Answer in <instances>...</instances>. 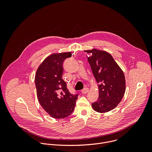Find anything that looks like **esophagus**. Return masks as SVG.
Here are the masks:
<instances>
[{"label":"esophagus","instance_id":"obj_1","mask_svg":"<svg viewBox=\"0 0 152 152\" xmlns=\"http://www.w3.org/2000/svg\"><path fill=\"white\" fill-rule=\"evenodd\" d=\"M88 91H89L88 88L85 87V88H84L82 90V93L83 94H86V93H87L88 92Z\"/></svg>","mask_w":152,"mask_h":152}]
</instances>
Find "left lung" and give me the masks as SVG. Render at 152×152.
Instances as JSON below:
<instances>
[{
  "label": "left lung",
  "mask_w": 152,
  "mask_h": 152,
  "mask_svg": "<svg viewBox=\"0 0 152 152\" xmlns=\"http://www.w3.org/2000/svg\"><path fill=\"white\" fill-rule=\"evenodd\" d=\"M93 73L99 85V98L92 103L93 110L100 113L113 110L120 103L126 90L123 72L113 56L96 49L85 50Z\"/></svg>",
  "instance_id": "left-lung-1"
}]
</instances>
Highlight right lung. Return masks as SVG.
<instances>
[{"label": "right lung", "mask_w": 152, "mask_h": 152, "mask_svg": "<svg viewBox=\"0 0 152 152\" xmlns=\"http://www.w3.org/2000/svg\"><path fill=\"white\" fill-rule=\"evenodd\" d=\"M72 52L53 53L47 57L38 67L35 83L38 102L53 118H63L74 111L78 94H71L62 78V64L71 57Z\"/></svg>", "instance_id": "right-lung-1"}]
</instances>
